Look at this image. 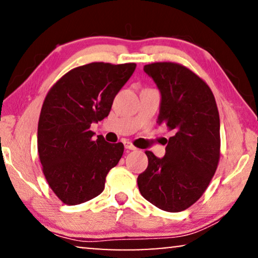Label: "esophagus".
<instances>
[{
    "mask_svg": "<svg viewBox=\"0 0 258 258\" xmlns=\"http://www.w3.org/2000/svg\"><path fill=\"white\" fill-rule=\"evenodd\" d=\"M124 147H125V149H128V150H135L136 149V148L134 147V144L132 142H128V141H125V142H124Z\"/></svg>",
    "mask_w": 258,
    "mask_h": 258,
    "instance_id": "obj_1",
    "label": "esophagus"
}]
</instances>
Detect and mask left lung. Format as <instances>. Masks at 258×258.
Listing matches in <instances>:
<instances>
[{"label":"left lung","instance_id":"left-lung-1","mask_svg":"<svg viewBox=\"0 0 258 258\" xmlns=\"http://www.w3.org/2000/svg\"><path fill=\"white\" fill-rule=\"evenodd\" d=\"M161 93L157 123L174 132L164 157L146 151L148 168L137 177L141 195L155 207L178 213L209 185L220 161V115L213 91L184 66L156 62L143 68Z\"/></svg>","mask_w":258,"mask_h":258}]
</instances>
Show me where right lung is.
<instances>
[{"label": "right lung", "instance_id": "add662e5", "mask_svg": "<svg viewBox=\"0 0 258 258\" xmlns=\"http://www.w3.org/2000/svg\"><path fill=\"white\" fill-rule=\"evenodd\" d=\"M135 63L94 62L62 76L45 96L37 128L42 170L55 195L68 206L87 202L104 189L109 170L124 147L94 141L91 123L110 112L114 98L135 72Z\"/></svg>", "mask_w": 258, "mask_h": 258}]
</instances>
